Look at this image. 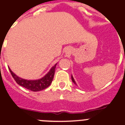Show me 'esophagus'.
Instances as JSON below:
<instances>
[{
    "mask_svg": "<svg viewBox=\"0 0 125 125\" xmlns=\"http://www.w3.org/2000/svg\"><path fill=\"white\" fill-rule=\"evenodd\" d=\"M70 50L69 49H66V51H65V52H66V53H67V54H68V53L70 52Z\"/></svg>",
    "mask_w": 125,
    "mask_h": 125,
    "instance_id": "1",
    "label": "esophagus"
}]
</instances>
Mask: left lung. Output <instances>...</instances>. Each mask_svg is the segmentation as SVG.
<instances>
[{
    "label": "left lung",
    "mask_w": 125,
    "mask_h": 125,
    "mask_svg": "<svg viewBox=\"0 0 125 125\" xmlns=\"http://www.w3.org/2000/svg\"><path fill=\"white\" fill-rule=\"evenodd\" d=\"M71 80H72V81H73V83H74L75 84V85H76V82H75V81H74V78H73V75H71Z\"/></svg>",
    "instance_id": "1"
}]
</instances>
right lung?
I'll return each mask as SVG.
<instances>
[{
    "mask_svg": "<svg viewBox=\"0 0 125 125\" xmlns=\"http://www.w3.org/2000/svg\"><path fill=\"white\" fill-rule=\"evenodd\" d=\"M57 64V62L55 64V65L51 68L49 71L45 75L43 76V77L40 79H38V80H33L21 78L18 76L15 73H14L11 71L9 67V70L11 73L12 76V77L14 78V80L16 82L18 85L27 88L31 91L38 92L47 88L51 85L52 80H53V78H54L55 67H56Z\"/></svg>",
    "mask_w": 125,
    "mask_h": 125,
    "instance_id": "add662e5",
    "label": "right lung"
}]
</instances>
